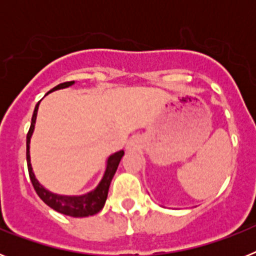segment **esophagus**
I'll list each match as a JSON object with an SVG mask.
<instances>
[{
  "label": "esophagus",
  "mask_w": 256,
  "mask_h": 256,
  "mask_svg": "<svg viewBox=\"0 0 256 256\" xmlns=\"http://www.w3.org/2000/svg\"><path fill=\"white\" fill-rule=\"evenodd\" d=\"M140 146V138L138 137H132L126 144V150L128 151H134Z\"/></svg>",
  "instance_id": "esophagus-1"
}]
</instances>
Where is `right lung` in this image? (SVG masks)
Instances as JSON below:
<instances>
[{
    "mask_svg": "<svg viewBox=\"0 0 256 256\" xmlns=\"http://www.w3.org/2000/svg\"><path fill=\"white\" fill-rule=\"evenodd\" d=\"M74 80L72 82H65L60 83L56 87H54L48 94L58 90H62V88H68L70 86L74 84ZM40 102L36 105L34 112H33V116H32V123L29 132L26 134V164H28V172L29 177H30L32 184L34 187L37 195L42 198L44 204L48 205L51 209L56 210V212L65 214V216H74V218H83V216H90L97 214L104 208L108 198V192L110 183H112V177H114L115 172L118 169V165L120 162L122 158L124 155V151H116V152L112 154L106 160V168L104 172V176L101 180L98 182L96 187L92 191L87 192L84 195H76V196H68V195H58V194H54V192L48 191L44 188L38 180L36 178V174L32 168L30 162V138L32 134L34 132V126H36V119H37V112H38V106Z\"/></svg>",
    "mask_w": 256,
    "mask_h": 256,
    "instance_id": "1",
    "label": "right lung"
}]
</instances>
